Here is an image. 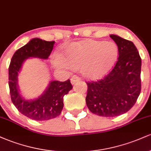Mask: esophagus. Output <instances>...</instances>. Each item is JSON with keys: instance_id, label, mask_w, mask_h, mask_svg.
<instances>
[{"instance_id": "34e87169", "label": "esophagus", "mask_w": 151, "mask_h": 151, "mask_svg": "<svg viewBox=\"0 0 151 151\" xmlns=\"http://www.w3.org/2000/svg\"><path fill=\"white\" fill-rule=\"evenodd\" d=\"M79 79H80V78L79 77H77V76L76 75H74L73 77H72L71 78V83H72V84H74L76 82H77V81H79Z\"/></svg>"}]
</instances>
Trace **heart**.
<instances>
[{
    "label": "heart",
    "instance_id": "heart-1",
    "mask_svg": "<svg viewBox=\"0 0 151 151\" xmlns=\"http://www.w3.org/2000/svg\"><path fill=\"white\" fill-rule=\"evenodd\" d=\"M118 55L119 49L114 42L86 40L70 45L62 57L54 55L52 62L60 68L80 69L85 77L96 79L111 70Z\"/></svg>",
    "mask_w": 151,
    "mask_h": 151
}]
</instances>
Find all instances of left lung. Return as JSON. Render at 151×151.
Segmentation results:
<instances>
[{
  "instance_id": "left-lung-1",
  "label": "left lung",
  "mask_w": 151,
  "mask_h": 151,
  "mask_svg": "<svg viewBox=\"0 0 151 151\" xmlns=\"http://www.w3.org/2000/svg\"><path fill=\"white\" fill-rule=\"evenodd\" d=\"M119 58L113 70L103 79L86 82V103L91 113L114 117L126 113L137 101L141 89V58L131 41L111 35Z\"/></svg>"
}]
</instances>
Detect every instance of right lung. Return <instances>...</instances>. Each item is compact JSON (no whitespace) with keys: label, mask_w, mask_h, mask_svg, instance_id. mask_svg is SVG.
Instances as JSON below:
<instances>
[{"label":"right lung","mask_w":151,"mask_h":151,"mask_svg":"<svg viewBox=\"0 0 151 151\" xmlns=\"http://www.w3.org/2000/svg\"><path fill=\"white\" fill-rule=\"evenodd\" d=\"M55 41H45L34 38L18 49L13 55L8 68V84L12 102L25 116L35 121H46L58 116L64 106L63 97L72 89L70 80L52 81L45 92L35 100H25L19 92L18 75L26 59L48 58Z\"/></svg>","instance_id":"add662e5"}]
</instances>
